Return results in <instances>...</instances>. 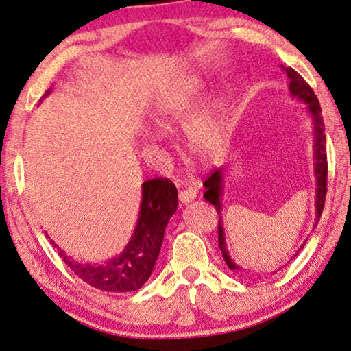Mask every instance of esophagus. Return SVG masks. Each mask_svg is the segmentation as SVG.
<instances>
[{
    "label": "esophagus",
    "mask_w": 351,
    "mask_h": 351,
    "mask_svg": "<svg viewBox=\"0 0 351 351\" xmlns=\"http://www.w3.org/2000/svg\"><path fill=\"white\" fill-rule=\"evenodd\" d=\"M197 197V189L195 187H186L180 192V202L181 203H189L193 198Z\"/></svg>",
    "instance_id": "1"
}]
</instances>
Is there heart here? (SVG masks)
Here are the masks:
<instances>
[{
  "label": "heart",
  "mask_w": 351,
  "mask_h": 351,
  "mask_svg": "<svg viewBox=\"0 0 351 351\" xmlns=\"http://www.w3.org/2000/svg\"><path fill=\"white\" fill-rule=\"evenodd\" d=\"M198 104L195 83L162 97L154 110V121L162 130H171L191 117ZM184 142L189 154L197 160H213L226 146V125L217 106L208 108L187 124Z\"/></svg>",
  "instance_id": "1"
}]
</instances>
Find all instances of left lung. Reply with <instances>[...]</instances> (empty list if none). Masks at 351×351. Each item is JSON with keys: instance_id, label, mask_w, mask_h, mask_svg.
Returning a JSON list of instances; mask_svg holds the SVG:
<instances>
[{"instance_id": "8db88e82", "label": "left lung", "mask_w": 351, "mask_h": 351, "mask_svg": "<svg viewBox=\"0 0 351 351\" xmlns=\"http://www.w3.org/2000/svg\"><path fill=\"white\" fill-rule=\"evenodd\" d=\"M282 69L287 72V75L290 78L289 90L293 97H296L298 101L307 104V112H309L312 123H313V156H315V176H317V193H315V209H317V222L322 216L323 206H325V198H326V180H328V158H326V135H325V123H323L322 117V107L320 102L313 93L312 88L309 86L304 78H302L295 69L291 67H284ZM222 182H223V169H216L211 171L203 186L206 187V192L203 193L205 200L214 205L216 211L219 214V249H221L222 257L226 260L227 266L232 271H239L241 268L234 263L232 257L228 255V250L226 247V233H223V221H222V205H221V193H222ZM302 247V245H301Z\"/></svg>"}]
</instances>
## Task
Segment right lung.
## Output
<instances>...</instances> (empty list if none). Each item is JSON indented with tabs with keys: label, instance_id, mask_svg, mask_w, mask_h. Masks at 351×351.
I'll use <instances>...</instances> for the list:
<instances>
[{
	"label": "right lung",
	"instance_id": "1",
	"mask_svg": "<svg viewBox=\"0 0 351 351\" xmlns=\"http://www.w3.org/2000/svg\"><path fill=\"white\" fill-rule=\"evenodd\" d=\"M49 94V91H47ZM178 208V191L167 178L148 180L142 184L137 227L118 257L102 265L80 263L60 249V257L77 277L94 289L124 293L142 289L149 279L164 241L165 227ZM56 247V244H55Z\"/></svg>",
	"mask_w": 351,
	"mask_h": 351
}]
</instances>
